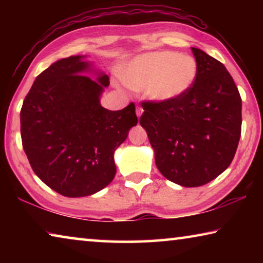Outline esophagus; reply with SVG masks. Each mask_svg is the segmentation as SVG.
Returning <instances> with one entry per match:
<instances>
[{
	"mask_svg": "<svg viewBox=\"0 0 263 263\" xmlns=\"http://www.w3.org/2000/svg\"><path fill=\"white\" fill-rule=\"evenodd\" d=\"M142 112H144V110H142L140 106H137L136 108V114H137V117L140 118V116L142 115Z\"/></svg>",
	"mask_w": 263,
	"mask_h": 263,
	"instance_id": "obj_1",
	"label": "esophagus"
}]
</instances>
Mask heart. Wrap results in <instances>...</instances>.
I'll use <instances>...</instances> for the list:
<instances>
[{
  "label": "heart",
  "mask_w": 263,
  "mask_h": 263,
  "mask_svg": "<svg viewBox=\"0 0 263 263\" xmlns=\"http://www.w3.org/2000/svg\"><path fill=\"white\" fill-rule=\"evenodd\" d=\"M197 72L194 57L173 51H154L133 58L119 75L132 90L144 89L149 101L166 104L181 99L190 90Z\"/></svg>",
  "instance_id": "b5f03b06"
}]
</instances>
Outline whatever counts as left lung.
<instances>
[{"instance_id":"8db88e82","label":"left lung","mask_w":263,"mask_h":263,"mask_svg":"<svg viewBox=\"0 0 263 263\" xmlns=\"http://www.w3.org/2000/svg\"><path fill=\"white\" fill-rule=\"evenodd\" d=\"M191 51L198 66L194 86L171 103L145 102L140 117L160 173L189 188L230 166L241 135V97L231 74L204 51Z\"/></svg>"}]
</instances>
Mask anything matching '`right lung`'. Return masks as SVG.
I'll return each instance as SVG.
<instances>
[{"label":"right lung","mask_w":263,"mask_h":263,"mask_svg":"<svg viewBox=\"0 0 263 263\" xmlns=\"http://www.w3.org/2000/svg\"><path fill=\"white\" fill-rule=\"evenodd\" d=\"M108 86V75L87 55H72L39 74L23 102L26 157L35 175L66 197L94 195L111 183L115 151L138 123L133 103L118 111L101 105Z\"/></svg>","instance_id":"1"}]
</instances>
